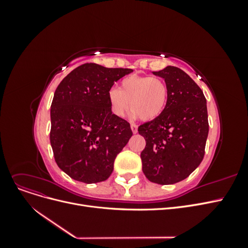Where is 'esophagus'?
I'll return each mask as SVG.
<instances>
[{
    "instance_id": "esophagus-1",
    "label": "esophagus",
    "mask_w": 248,
    "mask_h": 248,
    "mask_svg": "<svg viewBox=\"0 0 248 248\" xmlns=\"http://www.w3.org/2000/svg\"><path fill=\"white\" fill-rule=\"evenodd\" d=\"M130 127H131V130H132L133 133H137V132H138V125L132 123V124L130 125Z\"/></svg>"
}]
</instances>
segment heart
<instances>
[{
    "label": "heart",
    "instance_id": "b5f03b06",
    "mask_svg": "<svg viewBox=\"0 0 248 248\" xmlns=\"http://www.w3.org/2000/svg\"><path fill=\"white\" fill-rule=\"evenodd\" d=\"M170 89L166 80L148 76H129L122 79L119 90L111 88L108 99L112 114L123 117L130 108L132 117L152 121L166 109Z\"/></svg>",
    "mask_w": 248,
    "mask_h": 248
}]
</instances>
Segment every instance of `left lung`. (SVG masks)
Segmentation results:
<instances>
[{"mask_svg": "<svg viewBox=\"0 0 248 248\" xmlns=\"http://www.w3.org/2000/svg\"><path fill=\"white\" fill-rule=\"evenodd\" d=\"M153 74L166 80L170 97L158 118L139 127L146 140L140 158L149 181L169 185L186 179L204 158L207 101L201 88L178 67L168 66Z\"/></svg>", "mask_w": 248, "mask_h": 248, "instance_id": "left-lung-1", "label": "left lung"}]
</instances>
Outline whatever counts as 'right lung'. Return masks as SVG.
<instances>
[{
    "label": "right lung",
    "instance_id": "add662e5",
    "mask_svg": "<svg viewBox=\"0 0 248 248\" xmlns=\"http://www.w3.org/2000/svg\"><path fill=\"white\" fill-rule=\"evenodd\" d=\"M132 71L86 63L58 86L50 107V145L58 167L77 181H106L131 138L130 124L112 114L108 93Z\"/></svg>",
    "mask_w": 248,
    "mask_h": 248
}]
</instances>
